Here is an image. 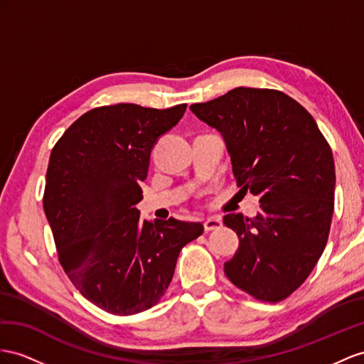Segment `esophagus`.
<instances>
[{"label":"esophagus","mask_w":364,"mask_h":364,"mask_svg":"<svg viewBox=\"0 0 364 364\" xmlns=\"http://www.w3.org/2000/svg\"><path fill=\"white\" fill-rule=\"evenodd\" d=\"M221 220L218 217H209L206 221H204V229L206 230H215L218 228H221Z\"/></svg>","instance_id":"obj_1"}]
</instances>
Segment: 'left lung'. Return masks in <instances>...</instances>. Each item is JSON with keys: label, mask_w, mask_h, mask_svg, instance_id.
Returning <instances> with one entry per match:
<instances>
[{"label": "left lung", "mask_w": 364, "mask_h": 364, "mask_svg": "<svg viewBox=\"0 0 364 364\" xmlns=\"http://www.w3.org/2000/svg\"><path fill=\"white\" fill-rule=\"evenodd\" d=\"M191 110L225 138L238 188L259 198L254 218H223L240 238L225 274L257 300L282 301L304 283L328 243L331 147L309 112L279 90L237 87Z\"/></svg>", "instance_id": "8db88e82"}]
</instances>
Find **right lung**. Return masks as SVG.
Listing matches in <instances>:
<instances>
[{
  "instance_id": "obj_1",
  "label": "right lung",
  "mask_w": 364,
  "mask_h": 364,
  "mask_svg": "<svg viewBox=\"0 0 364 364\" xmlns=\"http://www.w3.org/2000/svg\"><path fill=\"white\" fill-rule=\"evenodd\" d=\"M186 107H95L52 149L43 206L60 263L81 295L109 314L134 315L160 301L181 249L204 230L172 217L141 220L135 208L152 147Z\"/></svg>"
}]
</instances>
